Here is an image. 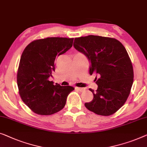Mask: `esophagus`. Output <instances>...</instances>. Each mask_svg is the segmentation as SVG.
<instances>
[{
	"label": "esophagus",
	"mask_w": 147,
	"mask_h": 147,
	"mask_svg": "<svg viewBox=\"0 0 147 147\" xmlns=\"http://www.w3.org/2000/svg\"><path fill=\"white\" fill-rule=\"evenodd\" d=\"M76 89H77V90L80 91H84L86 90V88H79V87H76Z\"/></svg>",
	"instance_id": "obj_1"
}]
</instances>
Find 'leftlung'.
Wrapping results in <instances>:
<instances>
[{
	"label": "left lung",
	"instance_id": "obj_1",
	"mask_svg": "<svg viewBox=\"0 0 147 147\" xmlns=\"http://www.w3.org/2000/svg\"><path fill=\"white\" fill-rule=\"evenodd\" d=\"M74 46L90 63L89 74L98 86L90 89L93 99L85 103L88 110L102 116L114 114L124 105L133 83V67L126 49L115 38L89 35L76 38Z\"/></svg>",
	"mask_w": 147,
	"mask_h": 147
}]
</instances>
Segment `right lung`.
Here are the masks:
<instances>
[{"mask_svg": "<svg viewBox=\"0 0 147 147\" xmlns=\"http://www.w3.org/2000/svg\"><path fill=\"white\" fill-rule=\"evenodd\" d=\"M73 41V38L60 37L35 40L23 51L17 71L18 93L35 113L50 115L61 111L74 89L48 80L55 71V59L71 48Z\"/></svg>", "mask_w": 147, "mask_h": 147, "instance_id": "obj_1", "label": "right lung"}]
</instances>
